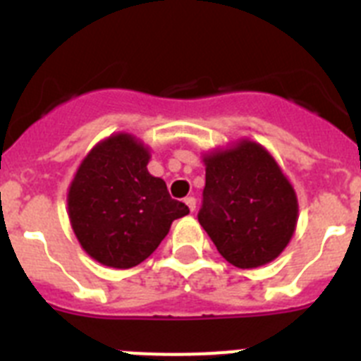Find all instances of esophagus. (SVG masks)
<instances>
[{
    "instance_id": "1",
    "label": "esophagus",
    "mask_w": 361,
    "mask_h": 361,
    "mask_svg": "<svg viewBox=\"0 0 361 361\" xmlns=\"http://www.w3.org/2000/svg\"><path fill=\"white\" fill-rule=\"evenodd\" d=\"M184 202H186V206L190 208V212H195V208H197L195 197H186V199H184Z\"/></svg>"
}]
</instances>
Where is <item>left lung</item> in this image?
I'll use <instances>...</instances> for the list:
<instances>
[{"label": "left lung", "mask_w": 361, "mask_h": 361, "mask_svg": "<svg viewBox=\"0 0 361 361\" xmlns=\"http://www.w3.org/2000/svg\"><path fill=\"white\" fill-rule=\"evenodd\" d=\"M204 164L199 222L219 253L240 269L275 260L298 220L296 193L275 159L245 139L204 155Z\"/></svg>", "instance_id": "8db88e82"}]
</instances>
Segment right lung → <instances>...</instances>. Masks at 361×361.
<instances>
[{
	"mask_svg": "<svg viewBox=\"0 0 361 361\" xmlns=\"http://www.w3.org/2000/svg\"><path fill=\"white\" fill-rule=\"evenodd\" d=\"M149 152L116 133L82 159L68 190V216L82 250L103 266L130 269L157 250L175 219L188 215L162 178L148 171Z\"/></svg>",
	"mask_w": 361,
	"mask_h": 361,
	"instance_id": "obj_1",
	"label": "right lung"
}]
</instances>
